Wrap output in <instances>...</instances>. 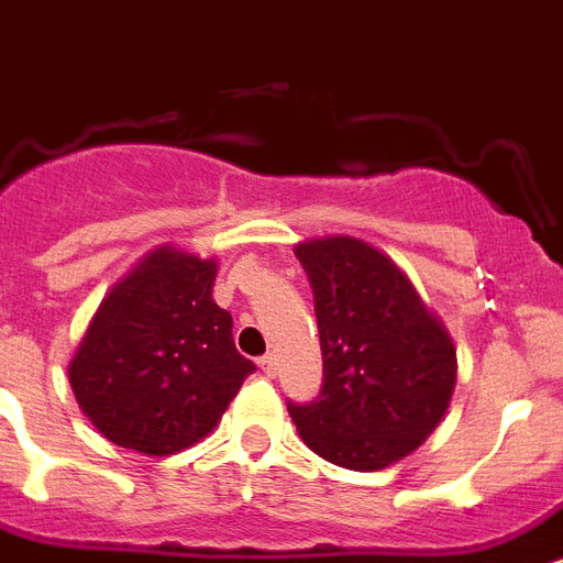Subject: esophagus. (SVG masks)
Masks as SVG:
<instances>
[{"instance_id": "obj_1", "label": "esophagus", "mask_w": 563, "mask_h": 563, "mask_svg": "<svg viewBox=\"0 0 563 563\" xmlns=\"http://www.w3.org/2000/svg\"><path fill=\"white\" fill-rule=\"evenodd\" d=\"M260 369L266 372L268 377L277 375V369H280V363H277V354H263V357H260Z\"/></svg>"}]
</instances>
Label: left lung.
Instances as JSON below:
<instances>
[{"instance_id":"1","label":"left lung","mask_w":563,"mask_h":563,"mask_svg":"<svg viewBox=\"0 0 563 563\" xmlns=\"http://www.w3.org/2000/svg\"><path fill=\"white\" fill-rule=\"evenodd\" d=\"M318 314L323 389L289 404L311 452L343 470L377 472L412 455L438 429L455 391L450 329L404 268L349 234L295 245Z\"/></svg>"}]
</instances>
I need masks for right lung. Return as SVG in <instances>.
<instances>
[{
	"instance_id": "1",
	"label": "right lung",
	"mask_w": 563,
	"mask_h": 563,
	"mask_svg": "<svg viewBox=\"0 0 563 563\" xmlns=\"http://www.w3.org/2000/svg\"><path fill=\"white\" fill-rule=\"evenodd\" d=\"M217 260L165 243L102 297L68 363L70 389L102 438L174 455L220 423L254 372L214 303Z\"/></svg>"
}]
</instances>
